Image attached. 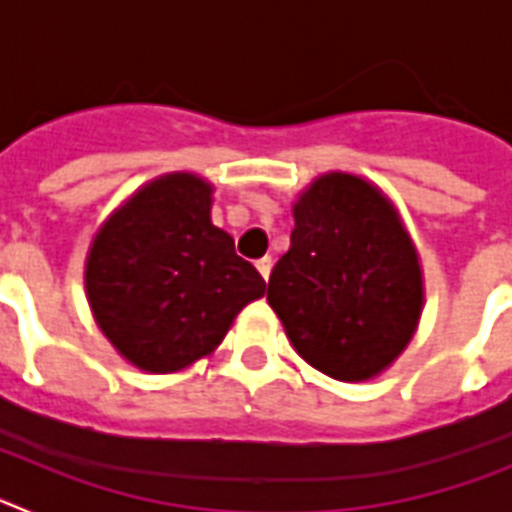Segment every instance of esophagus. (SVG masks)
<instances>
[{"mask_svg":"<svg viewBox=\"0 0 512 512\" xmlns=\"http://www.w3.org/2000/svg\"><path fill=\"white\" fill-rule=\"evenodd\" d=\"M256 269H259L261 277L269 279V274H271V256H264V259L256 261Z\"/></svg>","mask_w":512,"mask_h":512,"instance_id":"34e87169","label":"esophagus"}]
</instances>
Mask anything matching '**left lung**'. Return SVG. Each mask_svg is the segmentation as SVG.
<instances>
[{
    "instance_id": "1",
    "label": "left lung",
    "mask_w": 512,
    "mask_h": 512,
    "mask_svg": "<svg viewBox=\"0 0 512 512\" xmlns=\"http://www.w3.org/2000/svg\"><path fill=\"white\" fill-rule=\"evenodd\" d=\"M292 215L289 251L269 277L271 310L318 372L377 377L408 348L423 312V269L400 212L364 176L330 171Z\"/></svg>"
}]
</instances>
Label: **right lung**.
<instances>
[{
    "label": "right lung",
    "instance_id": "1",
    "mask_svg": "<svg viewBox=\"0 0 512 512\" xmlns=\"http://www.w3.org/2000/svg\"><path fill=\"white\" fill-rule=\"evenodd\" d=\"M210 210L212 184L174 171L130 194L92 238L84 287L94 320L148 374L210 356L235 315L266 292Z\"/></svg>",
    "mask_w": 512,
    "mask_h": 512
}]
</instances>
